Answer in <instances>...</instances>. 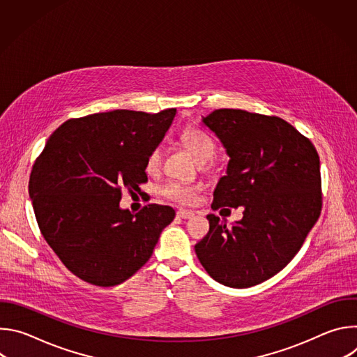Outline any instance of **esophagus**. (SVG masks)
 <instances>
[{"label": "esophagus", "mask_w": 357, "mask_h": 357, "mask_svg": "<svg viewBox=\"0 0 357 357\" xmlns=\"http://www.w3.org/2000/svg\"><path fill=\"white\" fill-rule=\"evenodd\" d=\"M193 215L195 213L192 211H188V209H179L176 212V216L181 218V219H190V218H193Z\"/></svg>", "instance_id": "1"}]
</instances>
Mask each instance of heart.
Here are the masks:
<instances>
[{
    "label": "heart",
    "instance_id": "b5f03b06",
    "mask_svg": "<svg viewBox=\"0 0 357 357\" xmlns=\"http://www.w3.org/2000/svg\"><path fill=\"white\" fill-rule=\"evenodd\" d=\"M182 142L190 149L193 157L199 162H209L215 158L216 155V144L213 138L200 128H193L188 127L183 130L182 135ZM161 158H162V151L160 146H155L152 149L148 157H146V171L148 172H154L160 168L161 165ZM161 193L178 203H192L196 199V188L188 182H182L178 179H171L168 181L162 188Z\"/></svg>",
    "mask_w": 357,
    "mask_h": 357
}]
</instances>
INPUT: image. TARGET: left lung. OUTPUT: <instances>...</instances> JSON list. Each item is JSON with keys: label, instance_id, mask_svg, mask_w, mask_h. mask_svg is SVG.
Masks as SVG:
<instances>
[{"label": "left lung", "instance_id": "8db88e82", "mask_svg": "<svg viewBox=\"0 0 357 357\" xmlns=\"http://www.w3.org/2000/svg\"><path fill=\"white\" fill-rule=\"evenodd\" d=\"M202 123L230 158L212 208L244 211L230 227L208 215L209 233L195 245L196 256L226 287L257 285L294 259L321 215L319 155L307 137L280 117L220 109Z\"/></svg>", "mask_w": 357, "mask_h": 357}]
</instances>
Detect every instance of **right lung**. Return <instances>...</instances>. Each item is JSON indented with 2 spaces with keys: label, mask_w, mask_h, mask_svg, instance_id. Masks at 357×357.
Wrapping results in <instances>:
<instances>
[{
  "label": "right lung",
  "mask_w": 357,
  "mask_h": 357,
  "mask_svg": "<svg viewBox=\"0 0 357 357\" xmlns=\"http://www.w3.org/2000/svg\"><path fill=\"white\" fill-rule=\"evenodd\" d=\"M176 109L157 114L113 110L73 119L45 144L29 178L38 226L61 261L80 280L113 287L152 256L171 206L120 208L123 189L146 182L145 162Z\"/></svg>",
  "instance_id": "right-lung-1"
}]
</instances>
